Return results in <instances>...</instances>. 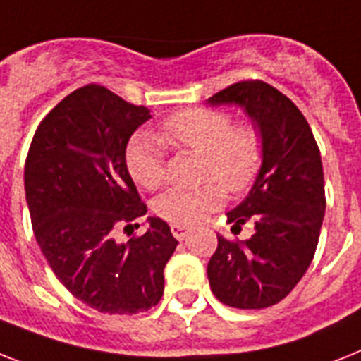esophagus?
I'll list each match as a JSON object with an SVG mask.
<instances>
[{"mask_svg":"<svg viewBox=\"0 0 361 361\" xmlns=\"http://www.w3.org/2000/svg\"><path fill=\"white\" fill-rule=\"evenodd\" d=\"M171 234H173L177 240H184V238L190 234V228L180 227V225H171Z\"/></svg>","mask_w":361,"mask_h":361,"instance_id":"1","label":"esophagus"}]
</instances>
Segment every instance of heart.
I'll use <instances>...</instances> for the list:
<instances>
[{"label": "heart", "instance_id": "b5f03b06", "mask_svg": "<svg viewBox=\"0 0 361 361\" xmlns=\"http://www.w3.org/2000/svg\"><path fill=\"white\" fill-rule=\"evenodd\" d=\"M157 140L175 149L201 154L199 177L207 180L197 188H173L153 204L154 214L171 225H195L204 212L221 207L225 192L240 195L255 184L264 162V136L255 121L232 123L223 109L180 110L160 125ZM127 169L134 183L157 190L166 180V164L159 144L136 138L127 149ZM224 187L221 188V186Z\"/></svg>", "mask_w": 361, "mask_h": 361}]
</instances>
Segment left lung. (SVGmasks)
I'll return each instance as SVG.
<instances>
[{"label":"left lung","mask_w":361,"mask_h":361,"mask_svg":"<svg viewBox=\"0 0 361 361\" xmlns=\"http://www.w3.org/2000/svg\"><path fill=\"white\" fill-rule=\"evenodd\" d=\"M240 105L264 136V162L255 186L227 221L255 225L249 240L217 234L208 281L223 305L260 310L281 302L314 260L324 207L321 153L297 105L264 80H240L208 99Z\"/></svg>","instance_id":"1"}]
</instances>
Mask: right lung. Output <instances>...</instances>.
<instances>
[{
	"label": "right lung",
	"instance_id": "add662e5",
	"mask_svg": "<svg viewBox=\"0 0 361 361\" xmlns=\"http://www.w3.org/2000/svg\"><path fill=\"white\" fill-rule=\"evenodd\" d=\"M149 118L145 106L86 85L49 110L27 153L25 197L38 245L66 290L103 314L159 305L164 267L178 243L160 217H149L142 236L118 238L147 212L125 149Z\"/></svg>",
	"mask_w": 361,
	"mask_h": 361
}]
</instances>
